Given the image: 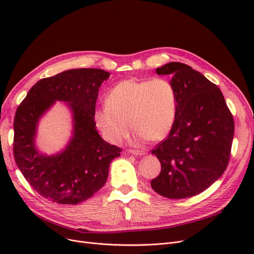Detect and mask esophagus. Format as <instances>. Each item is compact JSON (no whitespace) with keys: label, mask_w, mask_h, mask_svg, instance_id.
<instances>
[{"label":"esophagus","mask_w":254,"mask_h":254,"mask_svg":"<svg viewBox=\"0 0 254 254\" xmlns=\"http://www.w3.org/2000/svg\"><path fill=\"white\" fill-rule=\"evenodd\" d=\"M129 152L132 153V154H135V155H144V154H146V152L144 150H139V149H130Z\"/></svg>","instance_id":"obj_1"}]
</instances>
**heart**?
I'll list each match as a JSON object with an SVG mask.
<instances>
[{
    "instance_id": "1",
    "label": "heart",
    "mask_w": 254,
    "mask_h": 254,
    "mask_svg": "<svg viewBox=\"0 0 254 254\" xmlns=\"http://www.w3.org/2000/svg\"><path fill=\"white\" fill-rule=\"evenodd\" d=\"M178 109L175 86L168 79L130 78L114 85L106 105L93 113L105 140L120 144L128 135L129 125L137 141L165 139L174 127Z\"/></svg>"
}]
</instances>
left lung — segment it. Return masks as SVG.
<instances>
[{
  "instance_id": "left-lung-1",
  "label": "left lung",
  "mask_w": 254,
  "mask_h": 254,
  "mask_svg": "<svg viewBox=\"0 0 254 254\" xmlns=\"http://www.w3.org/2000/svg\"><path fill=\"white\" fill-rule=\"evenodd\" d=\"M156 73L172 76L178 109L174 127L151 150L162 170L150 184L163 196L190 197L207 190L228 167L234 118L217 85L191 66L169 63Z\"/></svg>"
}]
</instances>
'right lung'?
<instances>
[{"instance_id": "right-lung-1", "label": "right lung", "mask_w": 254, "mask_h": 254, "mask_svg": "<svg viewBox=\"0 0 254 254\" xmlns=\"http://www.w3.org/2000/svg\"><path fill=\"white\" fill-rule=\"evenodd\" d=\"M110 73L102 69H74L39 80L17 107L13 153L25 180L53 203L75 205L101 190L109 165L122 148L104 141L93 113L99 88ZM68 103L73 113V137L56 156L39 154L34 146L38 119L55 102Z\"/></svg>"}]
</instances>
